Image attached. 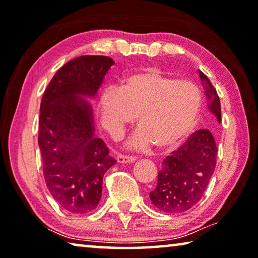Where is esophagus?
I'll list each match as a JSON object with an SVG mask.
<instances>
[{"mask_svg": "<svg viewBox=\"0 0 258 258\" xmlns=\"http://www.w3.org/2000/svg\"><path fill=\"white\" fill-rule=\"evenodd\" d=\"M137 159L135 157H129V156H122V154H118L116 156V161L118 164H133V162L136 161Z\"/></svg>", "mask_w": 258, "mask_h": 258, "instance_id": "obj_1", "label": "esophagus"}]
</instances>
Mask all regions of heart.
Instances as JSON below:
<instances>
[{
	"mask_svg": "<svg viewBox=\"0 0 258 258\" xmlns=\"http://www.w3.org/2000/svg\"><path fill=\"white\" fill-rule=\"evenodd\" d=\"M97 110L102 128L112 136H118L138 114L140 126L126 141L129 149L145 151L154 144L158 150H169L195 128L201 94L192 83L145 67L126 75L120 88L106 86Z\"/></svg>",
	"mask_w": 258,
	"mask_h": 258,
	"instance_id": "b5f03b06",
	"label": "heart"
}]
</instances>
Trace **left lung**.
<instances>
[{
  "mask_svg": "<svg viewBox=\"0 0 258 258\" xmlns=\"http://www.w3.org/2000/svg\"><path fill=\"white\" fill-rule=\"evenodd\" d=\"M208 113L221 121L220 100L210 79L198 70ZM217 145L209 129L194 133L179 150L165 158L156 189L150 192L153 207L166 213L191 209L208 188L216 168Z\"/></svg>",
  "mask_w": 258,
  "mask_h": 258,
  "instance_id": "obj_1",
  "label": "left lung"
}]
</instances>
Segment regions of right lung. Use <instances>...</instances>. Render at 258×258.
<instances>
[{
	"label": "right lung",
	"instance_id": "obj_1",
	"mask_svg": "<svg viewBox=\"0 0 258 258\" xmlns=\"http://www.w3.org/2000/svg\"><path fill=\"white\" fill-rule=\"evenodd\" d=\"M114 61L84 55L56 71L43 93L38 143L50 195L70 213H88L101 198L105 173L116 161L94 132V99Z\"/></svg>",
	"mask_w": 258,
	"mask_h": 258
}]
</instances>
